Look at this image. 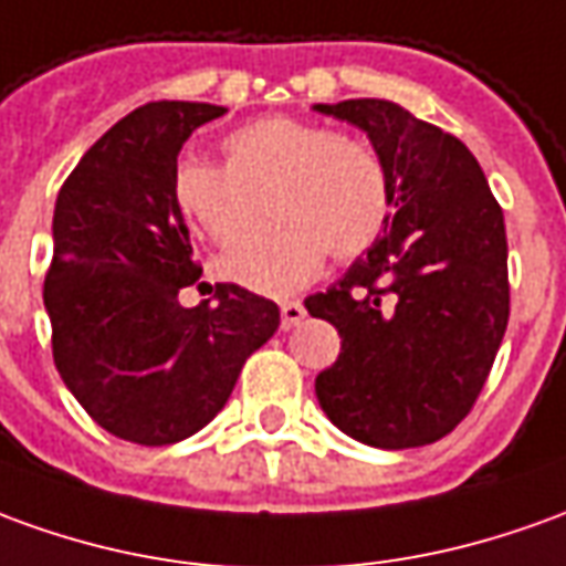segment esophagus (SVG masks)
Here are the masks:
<instances>
[{"label":"esophagus","mask_w":566,"mask_h":566,"mask_svg":"<svg viewBox=\"0 0 566 566\" xmlns=\"http://www.w3.org/2000/svg\"><path fill=\"white\" fill-rule=\"evenodd\" d=\"M302 321H305V305L302 302H283L280 305V323H283V329H292V326H298Z\"/></svg>","instance_id":"obj_1"}]
</instances>
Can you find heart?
I'll return each mask as SVG.
<instances>
[{
  "label": "heart",
  "mask_w": 566,
  "mask_h": 566,
  "mask_svg": "<svg viewBox=\"0 0 566 566\" xmlns=\"http://www.w3.org/2000/svg\"><path fill=\"white\" fill-rule=\"evenodd\" d=\"M221 150L224 166L181 159L171 200L193 231L231 245L265 197L275 218L221 259L233 283L268 295L302 290L321 274L326 252L360 259L391 224V175L360 138L295 116H261L233 128Z\"/></svg>",
  "instance_id": "heart-1"
}]
</instances>
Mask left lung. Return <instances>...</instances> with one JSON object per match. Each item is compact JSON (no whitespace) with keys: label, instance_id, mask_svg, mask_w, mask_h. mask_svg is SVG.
Wrapping results in <instances>:
<instances>
[{"label":"left lung","instance_id":"left-lung-1","mask_svg":"<svg viewBox=\"0 0 566 566\" xmlns=\"http://www.w3.org/2000/svg\"><path fill=\"white\" fill-rule=\"evenodd\" d=\"M314 111L364 128L395 190L385 237L305 298L342 335L338 360L314 381L317 400L369 447L434 443L471 412L509 326L505 218L450 132L379 97Z\"/></svg>","mask_w":566,"mask_h":566}]
</instances>
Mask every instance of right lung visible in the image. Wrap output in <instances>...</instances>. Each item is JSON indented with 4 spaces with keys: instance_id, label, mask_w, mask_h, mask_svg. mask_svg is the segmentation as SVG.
<instances>
[{
    "instance_id": "right-lung-1",
    "label": "right lung",
    "mask_w": 566,
    "mask_h": 566,
    "mask_svg": "<svg viewBox=\"0 0 566 566\" xmlns=\"http://www.w3.org/2000/svg\"><path fill=\"white\" fill-rule=\"evenodd\" d=\"M224 107L150 101L104 132L54 202L45 311L61 379L113 438L166 447L228 403L245 357L280 326L271 298L221 283L216 305L181 307L202 268L171 171L193 128Z\"/></svg>"
}]
</instances>
